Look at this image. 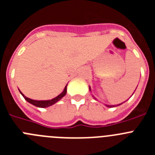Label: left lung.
Listing matches in <instances>:
<instances>
[{
    "label": "left lung",
    "instance_id": "8db88e82",
    "mask_svg": "<svg viewBox=\"0 0 155 155\" xmlns=\"http://www.w3.org/2000/svg\"><path fill=\"white\" fill-rule=\"evenodd\" d=\"M89 90L90 91H91V87H89ZM121 104H123V103H120V104H119V105H121ZM106 105V106H107V107H115V105Z\"/></svg>",
    "mask_w": 155,
    "mask_h": 155
}]
</instances>
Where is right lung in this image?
<instances>
[{
  "label": "right lung",
  "mask_w": 155,
  "mask_h": 155,
  "mask_svg": "<svg viewBox=\"0 0 155 155\" xmlns=\"http://www.w3.org/2000/svg\"><path fill=\"white\" fill-rule=\"evenodd\" d=\"M67 85H68V84H67ZM67 85H66L65 87H64V91H63V92L61 93V94H59L58 96L55 97V98H53V99H51V100H46V101H45V100L44 101H43V100H42V101H38V100L31 99V98H27L26 96H25L24 94H23L21 91H20V93L22 94V96L24 97L25 99L28 102L31 103V105H35V106H36V107L46 108V107H49V106H50V105H53V104H55L56 102H57L58 101H60V100H61V98L64 96V95H65L66 93H67Z\"/></svg>",
  "instance_id": "add662e5"
}]
</instances>
